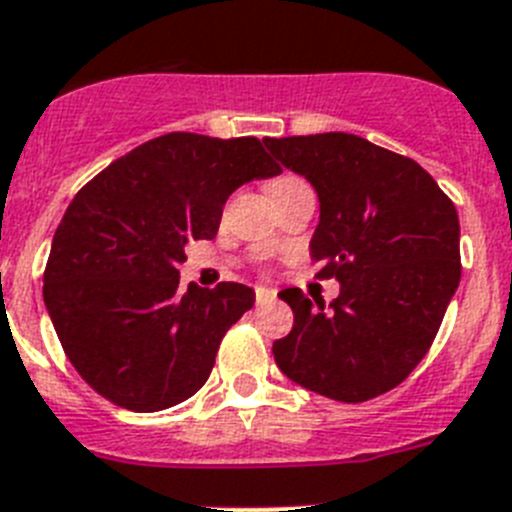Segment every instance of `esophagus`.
<instances>
[{"label":"esophagus","instance_id":"34e87169","mask_svg":"<svg viewBox=\"0 0 512 512\" xmlns=\"http://www.w3.org/2000/svg\"><path fill=\"white\" fill-rule=\"evenodd\" d=\"M278 299V291H273V288H255V301L257 306H265V304H273V301Z\"/></svg>","mask_w":512,"mask_h":512}]
</instances>
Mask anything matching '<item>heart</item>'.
<instances>
[{
    "mask_svg": "<svg viewBox=\"0 0 512 512\" xmlns=\"http://www.w3.org/2000/svg\"><path fill=\"white\" fill-rule=\"evenodd\" d=\"M286 182H296V177H283V180H278L275 185H286Z\"/></svg>",
    "mask_w": 512,
    "mask_h": 512,
    "instance_id": "b5f03b06",
    "label": "heart"
}]
</instances>
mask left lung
<instances>
[{"mask_svg": "<svg viewBox=\"0 0 512 512\" xmlns=\"http://www.w3.org/2000/svg\"><path fill=\"white\" fill-rule=\"evenodd\" d=\"M265 146L317 193L309 255L340 283L330 311L299 288L281 291L293 327L273 342L275 363L337 402L379 397L425 358L459 288V213L420 164L353 133Z\"/></svg>", "mask_w": 512, "mask_h": 512, "instance_id": "left-lung-1", "label": "left lung"}]
</instances>
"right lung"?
I'll use <instances>...</instances> for the list:
<instances>
[{
    "mask_svg": "<svg viewBox=\"0 0 512 512\" xmlns=\"http://www.w3.org/2000/svg\"><path fill=\"white\" fill-rule=\"evenodd\" d=\"M281 167L252 136L167 133L87 182L53 234L43 301L71 366L133 412L167 410L206 384L221 337L255 291L180 288L193 239H213L229 195Z\"/></svg>",
    "mask_w": 512,
    "mask_h": 512,
    "instance_id": "obj_1",
    "label": "right lung"
}]
</instances>
